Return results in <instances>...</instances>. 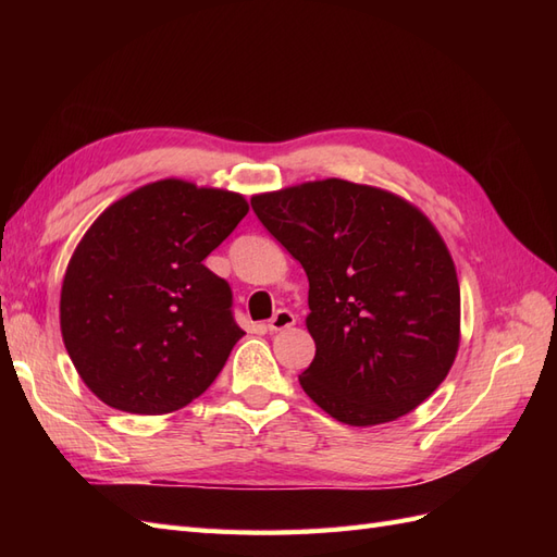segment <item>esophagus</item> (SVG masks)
I'll return each mask as SVG.
<instances>
[{
    "mask_svg": "<svg viewBox=\"0 0 557 557\" xmlns=\"http://www.w3.org/2000/svg\"><path fill=\"white\" fill-rule=\"evenodd\" d=\"M295 323H297V315H295L293 311H288V309H281V311H276V313L272 315V320H269L267 330H269V332H281V330L293 327Z\"/></svg>",
    "mask_w": 557,
    "mask_h": 557,
    "instance_id": "obj_1",
    "label": "esophagus"
}]
</instances>
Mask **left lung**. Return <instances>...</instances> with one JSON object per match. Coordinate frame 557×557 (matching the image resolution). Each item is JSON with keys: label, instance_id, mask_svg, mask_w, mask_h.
Segmentation results:
<instances>
[{"label": "left lung", "instance_id": "1", "mask_svg": "<svg viewBox=\"0 0 557 557\" xmlns=\"http://www.w3.org/2000/svg\"><path fill=\"white\" fill-rule=\"evenodd\" d=\"M250 205L309 276L315 358L299 376L305 393L356 428L423 404L460 346L458 274L430 218L344 178L260 193Z\"/></svg>", "mask_w": 557, "mask_h": 557}]
</instances>
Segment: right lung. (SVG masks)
Segmentation results:
<instances>
[{"label":"right lung","mask_w":557,"mask_h":557,"mask_svg":"<svg viewBox=\"0 0 557 557\" xmlns=\"http://www.w3.org/2000/svg\"><path fill=\"white\" fill-rule=\"evenodd\" d=\"M246 213L244 195L183 178L141 185L99 213L60 293L62 342L90 393L162 416L207 391L246 332L205 258Z\"/></svg>","instance_id":"add662e5"}]
</instances>
